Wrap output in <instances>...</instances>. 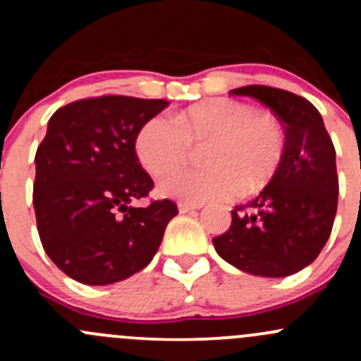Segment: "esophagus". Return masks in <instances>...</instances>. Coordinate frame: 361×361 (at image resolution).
<instances>
[{"label":"esophagus","mask_w":361,"mask_h":361,"mask_svg":"<svg viewBox=\"0 0 361 361\" xmlns=\"http://www.w3.org/2000/svg\"><path fill=\"white\" fill-rule=\"evenodd\" d=\"M202 204H192V202H180L178 204V209H180V213H190V211L194 209H201Z\"/></svg>","instance_id":"obj_1"}]
</instances>
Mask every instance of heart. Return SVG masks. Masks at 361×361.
Here are the masks:
<instances>
[{
	"label": "heart",
	"instance_id": "heart-1",
	"mask_svg": "<svg viewBox=\"0 0 361 361\" xmlns=\"http://www.w3.org/2000/svg\"><path fill=\"white\" fill-rule=\"evenodd\" d=\"M213 140L207 171L175 170L162 174V195L201 204L227 201L262 187L278 169L285 134L278 120L251 104L216 97L169 116H152L136 134V154L145 169L160 174L183 161L190 142Z\"/></svg>",
	"mask_w": 361,
	"mask_h": 361
}]
</instances>
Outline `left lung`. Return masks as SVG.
<instances>
[{
  "instance_id": "1",
  "label": "left lung",
  "mask_w": 361,
  "mask_h": 361,
  "mask_svg": "<svg viewBox=\"0 0 361 361\" xmlns=\"http://www.w3.org/2000/svg\"><path fill=\"white\" fill-rule=\"evenodd\" d=\"M272 110L285 126V152L264 190L232 211L216 253L239 271L285 278L316 260L332 232L338 178L336 148L319 111L288 90L248 85L231 90Z\"/></svg>"
}]
</instances>
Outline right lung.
Here are the masks:
<instances>
[{
  "mask_svg": "<svg viewBox=\"0 0 361 361\" xmlns=\"http://www.w3.org/2000/svg\"><path fill=\"white\" fill-rule=\"evenodd\" d=\"M164 99L101 96L59 108L36 150L32 204L43 250L83 285H111L147 267L167 224L169 199L134 206L154 188L136 134Z\"/></svg>",
  "mask_w": 361,
  "mask_h": 361,
  "instance_id": "right-lung-1",
  "label": "right lung"
}]
</instances>
